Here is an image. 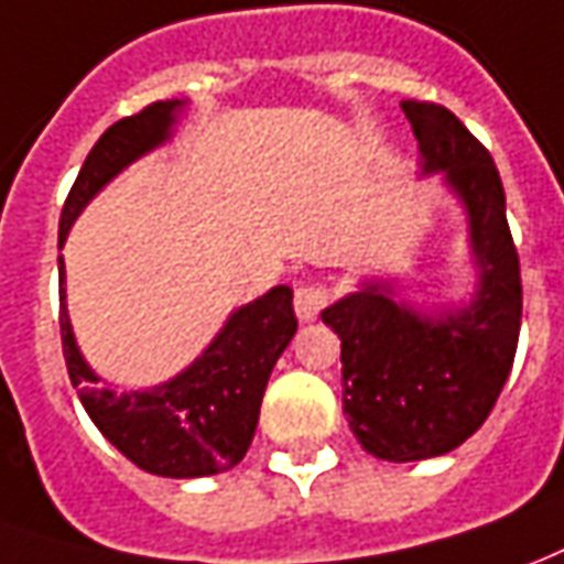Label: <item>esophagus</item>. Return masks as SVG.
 Wrapping results in <instances>:
<instances>
[{
  "label": "esophagus",
  "instance_id": "34e87169",
  "mask_svg": "<svg viewBox=\"0 0 564 564\" xmlns=\"http://www.w3.org/2000/svg\"><path fill=\"white\" fill-rule=\"evenodd\" d=\"M326 302H329V286L321 281H305L295 286V317L299 321H314L323 308H326Z\"/></svg>",
  "mask_w": 564,
  "mask_h": 564
}]
</instances>
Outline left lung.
<instances>
[{"label":"left lung","instance_id":"obj_1","mask_svg":"<svg viewBox=\"0 0 564 564\" xmlns=\"http://www.w3.org/2000/svg\"><path fill=\"white\" fill-rule=\"evenodd\" d=\"M424 173L446 171L470 216L479 293L458 314H419L369 283L321 317L341 338V403L357 443L384 460L446 455L474 436L513 369L522 278L501 173L455 112L403 100ZM388 290V286H384Z\"/></svg>","mask_w":564,"mask_h":564}]
</instances>
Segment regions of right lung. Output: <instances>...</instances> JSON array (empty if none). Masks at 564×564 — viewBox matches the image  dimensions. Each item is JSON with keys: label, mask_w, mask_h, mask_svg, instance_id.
Returning <instances> with one entry per match:
<instances>
[{"label": "right lung", "mask_w": 564, "mask_h": 564, "mask_svg": "<svg viewBox=\"0 0 564 564\" xmlns=\"http://www.w3.org/2000/svg\"><path fill=\"white\" fill-rule=\"evenodd\" d=\"M180 100H159L116 121L94 143L66 195L61 214V247L78 210L88 204L121 167L145 155L171 137ZM61 259V338L69 381L78 391L90 421L106 440L140 470L171 479L210 476L241 464L253 443L259 405L269 376L293 338V290L274 286L228 317L226 329L186 372L149 388L116 393L100 388V378L82 360L73 326L63 305Z\"/></svg>", "instance_id": "obj_1"}]
</instances>
